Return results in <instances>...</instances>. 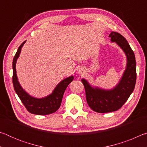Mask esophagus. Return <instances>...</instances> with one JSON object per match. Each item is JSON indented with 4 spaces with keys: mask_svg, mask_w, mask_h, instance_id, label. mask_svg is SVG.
I'll return each instance as SVG.
<instances>
[{
    "mask_svg": "<svg viewBox=\"0 0 147 147\" xmlns=\"http://www.w3.org/2000/svg\"><path fill=\"white\" fill-rule=\"evenodd\" d=\"M82 71H83L82 69H79V70H78V73L81 74V73H82Z\"/></svg>",
    "mask_w": 147,
    "mask_h": 147,
    "instance_id": "1",
    "label": "esophagus"
}]
</instances>
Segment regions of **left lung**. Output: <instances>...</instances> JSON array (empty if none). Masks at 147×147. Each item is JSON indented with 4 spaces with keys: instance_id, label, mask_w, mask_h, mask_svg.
Segmentation results:
<instances>
[{
    "instance_id": "8db88e82",
    "label": "left lung",
    "mask_w": 147,
    "mask_h": 147,
    "mask_svg": "<svg viewBox=\"0 0 147 147\" xmlns=\"http://www.w3.org/2000/svg\"><path fill=\"white\" fill-rule=\"evenodd\" d=\"M109 37L111 41L115 42L123 49L127 58V64L120 82L112 89L92 88L85 79H82L85 88L87 102L93 111L98 113H108L120 109L133 92L136 82L135 55L128 41L115 32H111Z\"/></svg>"
}]
</instances>
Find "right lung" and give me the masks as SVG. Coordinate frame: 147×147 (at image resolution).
<instances>
[{
    "label": "right lung",
    "instance_id": "add662e5",
    "mask_svg": "<svg viewBox=\"0 0 147 147\" xmlns=\"http://www.w3.org/2000/svg\"><path fill=\"white\" fill-rule=\"evenodd\" d=\"M25 42L26 41L19 46L13 58V64H12V67H13L12 78H13V85L15 91L30 113L36 115H49L54 113L60 107L64 92L69 84L73 80L74 77L71 76L63 80L57 85L52 94H49L46 97L36 98L30 95L22 88L19 84L16 69L17 59L19 58L22 47Z\"/></svg>",
    "mask_w": 147,
    "mask_h": 147
}]
</instances>
